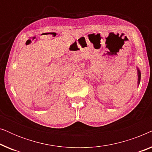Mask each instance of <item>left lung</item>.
Returning a JSON list of instances; mask_svg holds the SVG:
<instances>
[{
    "label": "left lung",
    "mask_w": 152,
    "mask_h": 152,
    "mask_svg": "<svg viewBox=\"0 0 152 152\" xmlns=\"http://www.w3.org/2000/svg\"><path fill=\"white\" fill-rule=\"evenodd\" d=\"M137 70H138V86H139V84H140V77H141V72H140V70H139L138 67H137Z\"/></svg>",
    "instance_id": "8db88e82"
}]
</instances>
